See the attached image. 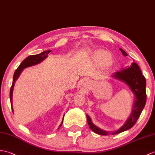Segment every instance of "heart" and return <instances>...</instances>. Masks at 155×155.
Returning a JSON list of instances; mask_svg holds the SVG:
<instances>
[{
	"mask_svg": "<svg viewBox=\"0 0 155 155\" xmlns=\"http://www.w3.org/2000/svg\"><path fill=\"white\" fill-rule=\"evenodd\" d=\"M94 59L97 63L102 64H107L110 63V56L107 52L99 50L95 51L92 55Z\"/></svg>",
	"mask_w": 155,
	"mask_h": 155,
	"instance_id": "1",
	"label": "heart"
}]
</instances>
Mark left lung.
Here are the masks:
<instances>
[{
  "mask_svg": "<svg viewBox=\"0 0 155 155\" xmlns=\"http://www.w3.org/2000/svg\"><path fill=\"white\" fill-rule=\"evenodd\" d=\"M120 49L124 56H127L126 52L121 48ZM111 77L125 82L134 94L135 100L131 115L123 126L116 131L108 132L100 129L92 123L88 115H86L88 124L91 130L96 134L101 135L117 134L131 129L135 124L136 121H137L144 107L145 106L147 100L146 80L145 77L142 74V72L137 64L132 63L130 66L122 68L120 72L114 73L111 75Z\"/></svg>",
  "mask_w": 155,
  "mask_h": 155,
  "instance_id": "left-lung-1",
  "label": "left lung"
}]
</instances>
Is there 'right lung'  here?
Wrapping results in <instances>:
<instances>
[{"instance_id": "add662e5", "label": "right lung", "mask_w": 155, "mask_h": 155, "mask_svg": "<svg viewBox=\"0 0 155 155\" xmlns=\"http://www.w3.org/2000/svg\"><path fill=\"white\" fill-rule=\"evenodd\" d=\"M51 52V50H48V51H43L42 53L37 54V55H30L28 57H26L22 62L21 63V64L19 65V67L17 68V69L16 71L14 72V76H13V81H12V84L11 88H10V104H11V107H12V110L14 113V110H13V107H12V93H13V89H14V84H15L16 81L18 79V78L19 77L20 73H21V71H23L24 69L26 67H29L33 65H35V64L40 63L42 61H44L45 59L47 58L48 54ZM64 118V117H63ZM63 120L61 122V124L60 125V126L59 128L63 124ZM58 128V129H59Z\"/></svg>"}]
</instances>
